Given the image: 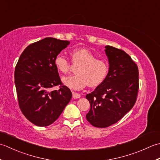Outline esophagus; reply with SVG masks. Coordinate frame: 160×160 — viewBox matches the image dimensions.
<instances>
[{"mask_svg": "<svg viewBox=\"0 0 160 160\" xmlns=\"http://www.w3.org/2000/svg\"><path fill=\"white\" fill-rule=\"evenodd\" d=\"M72 97L74 99H78V98H80L81 97V94L75 92H72Z\"/></svg>", "mask_w": 160, "mask_h": 160, "instance_id": "esophagus-1", "label": "esophagus"}]
</instances>
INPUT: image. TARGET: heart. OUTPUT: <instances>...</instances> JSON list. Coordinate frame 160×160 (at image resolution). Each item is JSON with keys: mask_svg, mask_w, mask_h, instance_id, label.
Wrapping results in <instances>:
<instances>
[{"mask_svg": "<svg viewBox=\"0 0 160 160\" xmlns=\"http://www.w3.org/2000/svg\"><path fill=\"white\" fill-rule=\"evenodd\" d=\"M70 54L72 63L77 66L75 69L77 74L62 78V81L66 86L79 90L88 84L90 88H96L105 81L109 72V64L106 59L97 58L86 48L74 49ZM54 64L62 73H67L70 70V61L62 53L54 58Z\"/></svg>", "mask_w": 160, "mask_h": 160, "instance_id": "1", "label": "heart"}]
</instances>
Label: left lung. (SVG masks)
Segmentation results:
<instances>
[{"label": "left lung", "instance_id": "1", "mask_svg": "<svg viewBox=\"0 0 160 160\" xmlns=\"http://www.w3.org/2000/svg\"><path fill=\"white\" fill-rule=\"evenodd\" d=\"M109 72L103 82L88 94L90 109L86 119L97 128L117 123L132 109L139 90V70L129 55L120 49L107 45Z\"/></svg>", "mask_w": 160, "mask_h": 160}]
</instances>
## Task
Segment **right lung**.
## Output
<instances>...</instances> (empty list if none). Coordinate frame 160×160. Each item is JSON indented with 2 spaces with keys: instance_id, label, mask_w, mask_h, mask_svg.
<instances>
[{
  "instance_id": "1",
  "label": "right lung",
  "mask_w": 160,
  "mask_h": 160,
  "mask_svg": "<svg viewBox=\"0 0 160 160\" xmlns=\"http://www.w3.org/2000/svg\"><path fill=\"white\" fill-rule=\"evenodd\" d=\"M69 44L68 41L45 38L28 45L19 57L14 72L18 106L36 126L54 123L72 98L54 64V58ZM55 86L60 89L52 91Z\"/></svg>"
}]
</instances>
